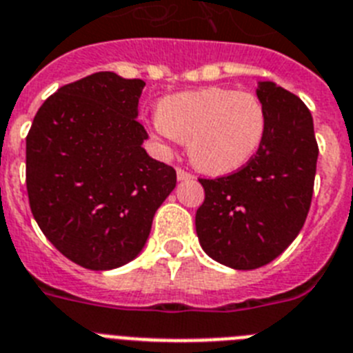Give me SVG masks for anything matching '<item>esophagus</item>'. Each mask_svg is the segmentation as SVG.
I'll return each mask as SVG.
<instances>
[{"label":"esophagus","mask_w":353,"mask_h":353,"mask_svg":"<svg viewBox=\"0 0 353 353\" xmlns=\"http://www.w3.org/2000/svg\"><path fill=\"white\" fill-rule=\"evenodd\" d=\"M176 174H177V179H179V181L194 179V176H192V174H190V172H186V170H183V168H177Z\"/></svg>","instance_id":"1"}]
</instances>
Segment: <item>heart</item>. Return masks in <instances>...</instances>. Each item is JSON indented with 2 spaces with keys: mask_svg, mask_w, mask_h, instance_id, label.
I'll list each match as a JSON object with an SVG mask.
<instances>
[{
  "mask_svg": "<svg viewBox=\"0 0 353 353\" xmlns=\"http://www.w3.org/2000/svg\"><path fill=\"white\" fill-rule=\"evenodd\" d=\"M151 128L167 147L188 142L190 159L199 170L225 176L245 167L259 151L266 113L250 92L208 87L165 97Z\"/></svg>",
  "mask_w": 353,
  "mask_h": 353,
  "instance_id": "obj_1",
  "label": "heart"
}]
</instances>
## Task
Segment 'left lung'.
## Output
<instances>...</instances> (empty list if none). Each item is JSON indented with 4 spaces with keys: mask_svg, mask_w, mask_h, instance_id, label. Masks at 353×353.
Returning <instances> with one entry per match:
<instances>
[{
    "mask_svg": "<svg viewBox=\"0 0 353 353\" xmlns=\"http://www.w3.org/2000/svg\"><path fill=\"white\" fill-rule=\"evenodd\" d=\"M266 131L241 170L199 179L206 199L195 214L199 243L220 265L256 270L281 256L309 213L318 143L311 112L274 81H257Z\"/></svg>",
    "mask_w": 353,
    "mask_h": 353,
    "instance_id": "left-lung-1",
    "label": "left lung"
}]
</instances>
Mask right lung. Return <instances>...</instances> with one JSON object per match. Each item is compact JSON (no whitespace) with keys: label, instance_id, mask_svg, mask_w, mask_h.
Segmentation results:
<instances>
[{"label":"right lung","instance_id":"obj_1","mask_svg":"<svg viewBox=\"0 0 353 353\" xmlns=\"http://www.w3.org/2000/svg\"><path fill=\"white\" fill-rule=\"evenodd\" d=\"M145 81L96 72L44 101L26 137V188L39 228L88 270L133 261L176 188V170L143 149Z\"/></svg>","mask_w":353,"mask_h":353}]
</instances>
